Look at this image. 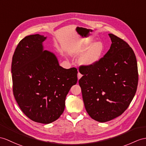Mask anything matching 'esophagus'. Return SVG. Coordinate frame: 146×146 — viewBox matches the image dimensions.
<instances>
[{
    "mask_svg": "<svg viewBox=\"0 0 146 146\" xmlns=\"http://www.w3.org/2000/svg\"><path fill=\"white\" fill-rule=\"evenodd\" d=\"M82 75L80 73V72H78V74H77V77H78V79H80V78L82 77Z\"/></svg>",
    "mask_w": 146,
    "mask_h": 146,
    "instance_id": "obj_1",
    "label": "esophagus"
}]
</instances>
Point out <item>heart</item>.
I'll return each mask as SVG.
<instances>
[{
    "instance_id": "1",
    "label": "heart",
    "mask_w": 146,
    "mask_h": 146,
    "mask_svg": "<svg viewBox=\"0 0 146 146\" xmlns=\"http://www.w3.org/2000/svg\"><path fill=\"white\" fill-rule=\"evenodd\" d=\"M90 43L85 44L82 48V52H84L90 48ZM104 49V46L101 42H97L92 46L85 55L81 59V63L85 66H90L97 62Z\"/></svg>"
}]
</instances>
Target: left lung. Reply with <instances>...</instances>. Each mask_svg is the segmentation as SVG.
I'll use <instances>...</instances> for the list:
<instances>
[{
    "instance_id": "left-lung-1",
    "label": "left lung",
    "mask_w": 146,
    "mask_h": 146,
    "mask_svg": "<svg viewBox=\"0 0 146 146\" xmlns=\"http://www.w3.org/2000/svg\"><path fill=\"white\" fill-rule=\"evenodd\" d=\"M112 43L104 56L94 64L81 66L79 80L85 108L97 121L104 123L122 115L136 92V58L129 45L110 33Z\"/></svg>"
}]
</instances>
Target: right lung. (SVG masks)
I'll return each instance as SVG.
<instances>
[{"label": "right lung", "instance_id": "obj_1", "mask_svg": "<svg viewBox=\"0 0 146 146\" xmlns=\"http://www.w3.org/2000/svg\"><path fill=\"white\" fill-rule=\"evenodd\" d=\"M46 37H25L17 46L12 62L13 93L19 107L33 121L49 124L64 110L66 95L77 84V69L60 66L53 53L43 51Z\"/></svg>", "mask_w": 146, "mask_h": 146}]
</instances>
